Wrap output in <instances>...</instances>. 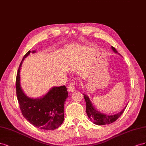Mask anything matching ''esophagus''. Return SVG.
<instances>
[{
  "label": "esophagus",
  "mask_w": 146,
  "mask_h": 146,
  "mask_svg": "<svg viewBox=\"0 0 146 146\" xmlns=\"http://www.w3.org/2000/svg\"><path fill=\"white\" fill-rule=\"evenodd\" d=\"M76 89L75 84H74V82H71L70 84L68 86V91L70 92H74V90Z\"/></svg>",
  "instance_id": "esophagus-1"
}]
</instances>
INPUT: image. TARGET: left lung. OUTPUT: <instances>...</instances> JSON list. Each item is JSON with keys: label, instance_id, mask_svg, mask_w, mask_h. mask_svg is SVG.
Listing matches in <instances>:
<instances>
[{"label": "left lung", "instance_id": "left-lung-1", "mask_svg": "<svg viewBox=\"0 0 146 146\" xmlns=\"http://www.w3.org/2000/svg\"><path fill=\"white\" fill-rule=\"evenodd\" d=\"M112 49L115 53H117L116 49L113 47L111 46ZM84 97L86 103V112L87 116L90 119V120L94 124L98 125H102L110 124L112 122H115L120 116H121L123 111L125 110L127 106L123 109L118 113L115 114L107 115L105 114L102 112L97 111L92 104L89 98L86 95L84 94Z\"/></svg>", "mask_w": 146, "mask_h": 146}]
</instances>
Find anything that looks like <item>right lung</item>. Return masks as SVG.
Returning a JSON list of instances; mask_svg holds the SVG:
<instances>
[{"mask_svg":"<svg viewBox=\"0 0 146 146\" xmlns=\"http://www.w3.org/2000/svg\"><path fill=\"white\" fill-rule=\"evenodd\" d=\"M19 65L16 80V90L20 110L25 119L35 127L43 130H53L59 127L64 120V104L68 97L65 86L54 87L43 97L31 98L24 93L20 85V70L25 58ZM35 51H32V53Z\"/></svg>","mask_w":146,"mask_h":146,"instance_id":"right-lung-1","label":"right lung"}]
</instances>
